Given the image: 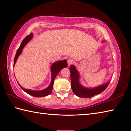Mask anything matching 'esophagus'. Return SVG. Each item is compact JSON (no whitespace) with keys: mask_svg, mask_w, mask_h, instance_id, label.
I'll return each instance as SVG.
<instances>
[{"mask_svg":"<svg viewBox=\"0 0 131 131\" xmlns=\"http://www.w3.org/2000/svg\"><path fill=\"white\" fill-rule=\"evenodd\" d=\"M74 63V60L72 59H69L68 60V64L69 65H72V64H73Z\"/></svg>","mask_w":131,"mask_h":131,"instance_id":"1","label":"esophagus"}]
</instances>
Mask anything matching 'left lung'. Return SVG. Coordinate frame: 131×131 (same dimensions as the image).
Instances as JSON below:
<instances>
[{"label":"left lung","instance_id":"1","mask_svg":"<svg viewBox=\"0 0 131 131\" xmlns=\"http://www.w3.org/2000/svg\"><path fill=\"white\" fill-rule=\"evenodd\" d=\"M70 79L72 81V89L76 96L81 98H90L95 95L101 93L108 86L109 82L106 83L98 87L93 89H87L83 87L79 83V74H78L75 66L71 65L70 66Z\"/></svg>","mask_w":131,"mask_h":131}]
</instances>
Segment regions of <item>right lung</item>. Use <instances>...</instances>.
Here are the masks:
<instances>
[{
	"mask_svg": "<svg viewBox=\"0 0 131 131\" xmlns=\"http://www.w3.org/2000/svg\"><path fill=\"white\" fill-rule=\"evenodd\" d=\"M32 36H33V34L32 33H30V34L27 35V36L22 41L17 51H16V55L15 57V58H14V65H15L16 61L17 60L19 56L21 54V53H22L23 47H24L25 46V45L27 44L31 39ZM67 66H68V63H67V61L66 60L59 61L58 62H56L54 63L53 65H52L51 68L52 78H51V81L50 83V85H49V86L48 88H47L46 89H45L44 90H39V91H35V90L25 89L21 86L19 84V86H20L21 88L24 90L25 92H26L28 94H29L30 95H31L32 96L35 97H41L46 96L47 95L50 94L52 90H53L54 80L55 79L57 75L58 74V73L60 72L63 68L67 67Z\"/></svg>",
	"mask_w": 131,
	"mask_h": 131,
	"instance_id": "obj_1",
	"label": "right lung"
}]
</instances>
